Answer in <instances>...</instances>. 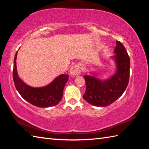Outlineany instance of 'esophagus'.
I'll use <instances>...</instances> for the list:
<instances>
[{
  "label": "esophagus",
  "mask_w": 149,
  "mask_h": 149,
  "mask_svg": "<svg viewBox=\"0 0 149 149\" xmlns=\"http://www.w3.org/2000/svg\"><path fill=\"white\" fill-rule=\"evenodd\" d=\"M81 72V68L79 65H75L71 68L70 70V74L72 75H78Z\"/></svg>",
  "instance_id": "34e87169"
}]
</instances>
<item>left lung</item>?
<instances>
[{
  "mask_svg": "<svg viewBox=\"0 0 149 149\" xmlns=\"http://www.w3.org/2000/svg\"><path fill=\"white\" fill-rule=\"evenodd\" d=\"M114 53L115 55L111 58L115 63V73L110 77L101 80L93 72L90 75L84 76L86 91L83 97L93 106L107 107L119 99L127 88L130 78V57L124 46L118 41Z\"/></svg>",
  "mask_w": 149,
  "mask_h": 149,
  "instance_id": "obj_1",
  "label": "left lung"
}]
</instances>
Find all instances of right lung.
Returning a JSON list of instances; mask_svg holds the SVG:
<instances>
[{
  "mask_svg": "<svg viewBox=\"0 0 149 149\" xmlns=\"http://www.w3.org/2000/svg\"><path fill=\"white\" fill-rule=\"evenodd\" d=\"M16 53L14 60L13 79L16 89L24 100L30 104L40 108L52 107L61 100L63 91L68 79V75L61 74L45 86L33 87L26 84L20 79L17 72Z\"/></svg>",
  "mask_w": 149,
  "mask_h": 149,
  "instance_id": "obj_1",
  "label": "right lung"
}]
</instances>
